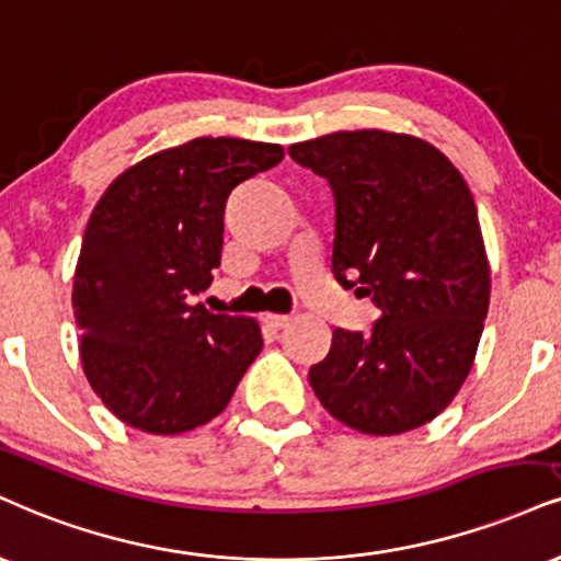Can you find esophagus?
<instances>
[{
  "mask_svg": "<svg viewBox=\"0 0 561 561\" xmlns=\"http://www.w3.org/2000/svg\"><path fill=\"white\" fill-rule=\"evenodd\" d=\"M266 323L272 329H285L287 323H289V316H285V313H268L266 316Z\"/></svg>",
  "mask_w": 561,
  "mask_h": 561,
  "instance_id": "1",
  "label": "esophagus"
}]
</instances>
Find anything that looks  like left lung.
Returning <instances> with one entry per match:
<instances>
[{"label":"left lung","mask_w":561,"mask_h":561,"mask_svg":"<svg viewBox=\"0 0 561 561\" xmlns=\"http://www.w3.org/2000/svg\"><path fill=\"white\" fill-rule=\"evenodd\" d=\"M334 193L332 272L370 295L368 334L334 329L308 379L345 426L391 436L426 426L473 368L491 272L462 174L413 135L342 130L289 146Z\"/></svg>","instance_id":"obj_1"}]
</instances>
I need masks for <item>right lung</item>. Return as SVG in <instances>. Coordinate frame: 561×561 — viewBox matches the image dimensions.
<instances>
[{
	"mask_svg": "<svg viewBox=\"0 0 561 561\" xmlns=\"http://www.w3.org/2000/svg\"><path fill=\"white\" fill-rule=\"evenodd\" d=\"M282 159L276 144L195 138L125 170L93 208L72 282L80 360L127 426H204L261 353L259 321L187 300L221 261L229 193Z\"/></svg>",
	"mask_w": 561,
	"mask_h": 561,
	"instance_id": "right-lung-1",
	"label": "right lung"
}]
</instances>
